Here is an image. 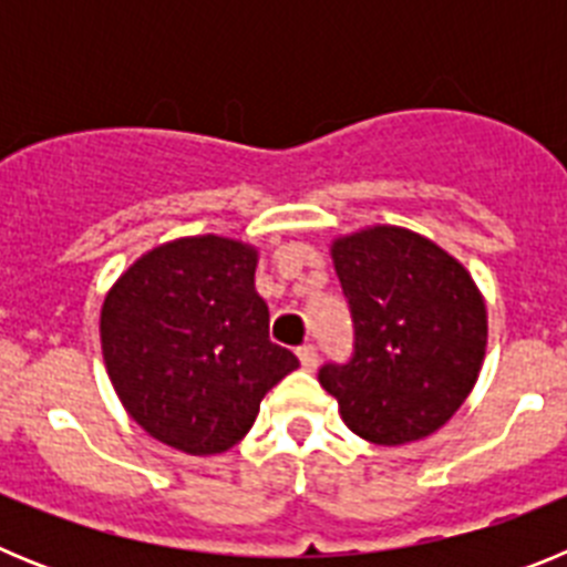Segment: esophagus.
Listing matches in <instances>:
<instances>
[{
  "instance_id": "obj_1",
  "label": "esophagus",
  "mask_w": 567,
  "mask_h": 567,
  "mask_svg": "<svg viewBox=\"0 0 567 567\" xmlns=\"http://www.w3.org/2000/svg\"><path fill=\"white\" fill-rule=\"evenodd\" d=\"M298 360H300V365L307 369V372H312L315 365H318V349H315L312 343L300 346V349H298Z\"/></svg>"
}]
</instances>
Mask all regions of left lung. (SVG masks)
I'll return each mask as SVG.
<instances>
[{
	"label": "left lung",
	"instance_id": "obj_1",
	"mask_svg": "<svg viewBox=\"0 0 567 567\" xmlns=\"http://www.w3.org/2000/svg\"><path fill=\"white\" fill-rule=\"evenodd\" d=\"M354 327L346 363L320 365L340 417L369 443L434 434L465 403L485 358V303L452 255L400 227H372L332 244Z\"/></svg>",
	"mask_w": 567,
	"mask_h": 567
}]
</instances>
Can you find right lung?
Instances as JSON below:
<instances>
[{
  "label": "right lung",
  "instance_id": "add662e5",
  "mask_svg": "<svg viewBox=\"0 0 567 567\" xmlns=\"http://www.w3.org/2000/svg\"><path fill=\"white\" fill-rule=\"evenodd\" d=\"M258 252L218 235L142 255L102 307L113 389L150 437L187 454H221L252 429L260 400L298 369L269 340L255 292Z\"/></svg>",
  "mask_w": 567,
  "mask_h": 567
}]
</instances>
